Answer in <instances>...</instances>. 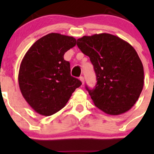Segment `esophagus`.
Listing matches in <instances>:
<instances>
[{
  "instance_id": "1",
  "label": "esophagus",
  "mask_w": 154,
  "mask_h": 154,
  "mask_svg": "<svg viewBox=\"0 0 154 154\" xmlns=\"http://www.w3.org/2000/svg\"><path fill=\"white\" fill-rule=\"evenodd\" d=\"M80 81H81L82 82V84H84V77H82V76H81V77H80Z\"/></svg>"
}]
</instances>
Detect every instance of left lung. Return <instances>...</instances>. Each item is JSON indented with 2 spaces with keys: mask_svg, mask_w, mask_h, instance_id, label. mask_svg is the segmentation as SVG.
Wrapping results in <instances>:
<instances>
[{
  "mask_svg": "<svg viewBox=\"0 0 154 154\" xmlns=\"http://www.w3.org/2000/svg\"><path fill=\"white\" fill-rule=\"evenodd\" d=\"M77 45L89 57L97 77L95 88L86 86L94 105L112 116L132 108L144 86V68L131 45L109 33L84 35Z\"/></svg>",
  "mask_w": 154,
  "mask_h": 154,
  "instance_id": "left-lung-1",
  "label": "left lung"
}]
</instances>
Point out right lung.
Wrapping results in <instances>:
<instances>
[{
  "instance_id": "obj_1",
  "label": "right lung",
  "mask_w": 154,
  "mask_h": 154,
  "mask_svg": "<svg viewBox=\"0 0 154 154\" xmlns=\"http://www.w3.org/2000/svg\"><path fill=\"white\" fill-rule=\"evenodd\" d=\"M75 45L74 37L51 32L37 40L22 59L18 72L20 90L38 114L50 116L60 111L82 85L71 76L69 62L63 57Z\"/></svg>"
}]
</instances>
